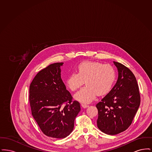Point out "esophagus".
Listing matches in <instances>:
<instances>
[{"label": "esophagus", "instance_id": "34e87169", "mask_svg": "<svg viewBox=\"0 0 152 152\" xmlns=\"http://www.w3.org/2000/svg\"><path fill=\"white\" fill-rule=\"evenodd\" d=\"M81 106H82V107H83V108H87V107H89V105H86V104H81Z\"/></svg>", "mask_w": 152, "mask_h": 152}]
</instances>
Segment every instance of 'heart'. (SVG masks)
<instances>
[{"mask_svg": "<svg viewBox=\"0 0 152 152\" xmlns=\"http://www.w3.org/2000/svg\"><path fill=\"white\" fill-rule=\"evenodd\" d=\"M116 78L114 68L108 64L96 61H85L77 66V73H72L66 80V86L72 91L83 88L75 96L82 103L93 101L96 96L107 94L110 90Z\"/></svg>", "mask_w": 152, "mask_h": 152, "instance_id": "heart-1", "label": "heart"}]
</instances>
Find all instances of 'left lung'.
Returning <instances> with one entry per match:
<instances>
[{
    "mask_svg": "<svg viewBox=\"0 0 152 152\" xmlns=\"http://www.w3.org/2000/svg\"><path fill=\"white\" fill-rule=\"evenodd\" d=\"M113 63L118 72L116 84L96 105L98 109L97 127L109 135L126 130L140 104L139 88L134 74L122 64Z\"/></svg>",
    "mask_w": 152,
    "mask_h": 152,
    "instance_id": "8db88e82",
    "label": "left lung"
}]
</instances>
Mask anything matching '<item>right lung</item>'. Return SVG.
I'll use <instances>...</instances> for the list:
<instances>
[{"label": "right lung", "instance_id": "right-lung-1", "mask_svg": "<svg viewBox=\"0 0 152 152\" xmlns=\"http://www.w3.org/2000/svg\"><path fill=\"white\" fill-rule=\"evenodd\" d=\"M63 64L56 63L44 68L29 86L32 115L45 135L56 138L66 137L72 132L81 109L61 78Z\"/></svg>", "mask_w": 152, "mask_h": 152}]
</instances>
